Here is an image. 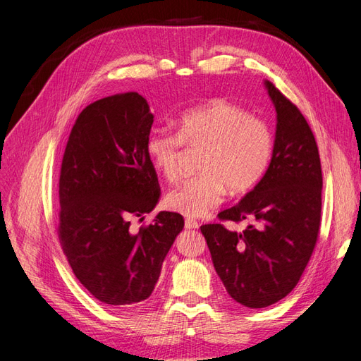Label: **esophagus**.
Returning a JSON list of instances; mask_svg holds the SVG:
<instances>
[{"mask_svg":"<svg viewBox=\"0 0 361 361\" xmlns=\"http://www.w3.org/2000/svg\"><path fill=\"white\" fill-rule=\"evenodd\" d=\"M185 227H187L188 231H195V228H199V223L195 220H191V218H187V220H185Z\"/></svg>","mask_w":361,"mask_h":361,"instance_id":"34e87169","label":"esophagus"}]
</instances>
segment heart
I'll return each instance as SVG.
<instances>
[{
	"mask_svg": "<svg viewBox=\"0 0 361 361\" xmlns=\"http://www.w3.org/2000/svg\"><path fill=\"white\" fill-rule=\"evenodd\" d=\"M183 146L200 149L199 174L183 180L166 195L171 211L203 216L231 194L250 191L264 176L272 154L268 125L226 99H211L174 120V134L154 130L146 140V155L166 180L180 174Z\"/></svg>",
	"mask_w": 361,
	"mask_h": 361,
	"instance_id": "1",
	"label": "heart"
}]
</instances>
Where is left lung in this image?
I'll use <instances>...</instances> for the list:
<instances>
[{
    "label": "left lung",
    "instance_id": "obj_1",
    "mask_svg": "<svg viewBox=\"0 0 361 361\" xmlns=\"http://www.w3.org/2000/svg\"><path fill=\"white\" fill-rule=\"evenodd\" d=\"M264 84L277 113L269 167L241 202L218 214L248 226L200 227L227 293L250 309L268 307L297 286L318 241L322 204L321 159L307 120L274 84Z\"/></svg>",
    "mask_w": 361,
    "mask_h": 361
}]
</instances>
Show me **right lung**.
Listing matches in <instances>:
<instances>
[{
    "label": "right lung",
    "mask_w": 361,
    "mask_h": 361,
    "mask_svg": "<svg viewBox=\"0 0 361 361\" xmlns=\"http://www.w3.org/2000/svg\"><path fill=\"white\" fill-rule=\"evenodd\" d=\"M154 123L137 92L85 106L76 118L60 171L59 236L75 277L96 300L129 307L155 289L183 216L161 211L130 232V216L154 211L161 190L146 155Z\"/></svg>",
    "instance_id": "right-lung-1"
}]
</instances>
